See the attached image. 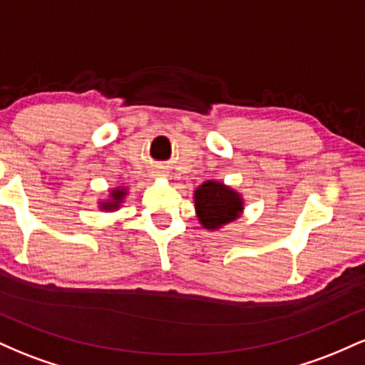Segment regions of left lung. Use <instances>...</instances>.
<instances>
[{
  "label": "left lung",
  "instance_id": "left-lung-1",
  "mask_svg": "<svg viewBox=\"0 0 365 365\" xmlns=\"http://www.w3.org/2000/svg\"><path fill=\"white\" fill-rule=\"evenodd\" d=\"M194 200L197 217L206 230H220L235 221L244 211L242 195L225 183L212 180L197 187Z\"/></svg>",
  "mask_w": 365,
  "mask_h": 365
}]
</instances>
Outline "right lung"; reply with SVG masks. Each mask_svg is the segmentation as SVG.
<instances>
[{
    "instance_id": "add662e5",
    "label": "right lung",
    "mask_w": 365,
    "mask_h": 365,
    "mask_svg": "<svg viewBox=\"0 0 365 365\" xmlns=\"http://www.w3.org/2000/svg\"><path fill=\"white\" fill-rule=\"evenodd\" d=\"M125 195H127V188H113L110 199L104 200V202H99V207H101L103 211H116V209H120L121 202H123Z\"/></svg>"
}]
</instances>
